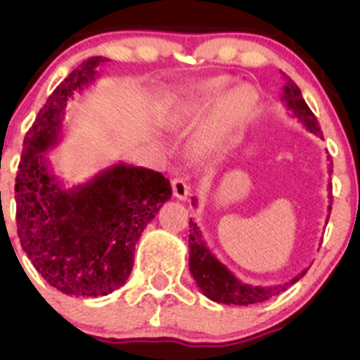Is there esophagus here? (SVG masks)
<instances>
[{
	"label": "esophagus",
	"instance_id": "1",
	"mask_svg": "<svg viewBox=\"0 0 360 360\" xmlns=\"http://www.w3.org/2000/svg\"><path fill=\"white\" fill-rule=\"evenodd\" d=\"M171 186L174 198L181 201H184L186 198L189 196V191H191V188H189V184L186 183V179H183V177H174V179L171 181Z\"/></svg>",
	"mask_w": 360,
	"mask_h": 360
}]
</instances>
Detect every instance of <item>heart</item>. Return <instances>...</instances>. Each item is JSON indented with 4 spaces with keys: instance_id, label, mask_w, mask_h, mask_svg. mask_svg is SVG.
I'll list each match as a JSON object with an SVG mask.
<instances>
[{
    "instance_id": "obj_1",
    "label": "heart",
    "mask_w": 360,
    "mask_h": 360,
    "mask_svg": "<svg viewBox=\"0 0 360 360\" xmlns=\"http://www.w3.org/2000/svg\"><path fill=\"white\" fill-rule=\"evenodd\" d=\"M229 88L230 79L225 77L198 82L167 115V125L172 130L201 125L189 143L194 160L210 159L223 150L254 108L257 96L250 86Z\"/></svg>"
}]
</instances>
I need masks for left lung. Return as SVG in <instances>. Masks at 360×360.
I'll return each mask as SVG.
<instances>
[{
	"label": "left lung",
	"instance_id": "1",
	"mask_svg": "<svg viewBox=\"0 0 360 360\" xmlns=\"http://www.w3.org/2000/svg\"><path fill=\"white\" fill-rule=\"evenodd\" d=\"M284 76V86L283 93H281V103L286 106L288 113L292 118H296L303 125L309 134L316 135V137L323 139L320 131V125L315 115L308 108V105L303 100V94L298 86L291 77ZM330 160V157H328ZM328 174H332V160L328 164ZM328 198L330 205L326 208V221H328L330 212H332V183H328ZM193 206H198V200L193 198ZM307 269H303L298 276H295L291 281L284 284H278V286H252V284L242 283L237 276L233 274L225 264L221 262L217 255L213 254L208 243L205 242L203 233H201L200 226L194 220H189V271L191 276L196 281L198 288L208 300L217 301V303L223 304H238V307H247V304L262 303V301L272 298V296L279 295L284 289H288L296 281H300L307 274Z\"/></svg>",
	"mask_w": 360,
	"mask_h": 360
}]
</instances>
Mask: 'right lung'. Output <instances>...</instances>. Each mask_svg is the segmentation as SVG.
I'll return each mask as SVG.
<instances>
[{"mask_svg": "<svg viewBox=\"0 0 360 360\" xmlns=\"http://www.w3.org/2000/svg\"><path fill=\"white\" fill-rule=\"evenodd\" d=\"M106 57H89L57 86L23 142L15 184L16 225L39 274L64 295L98 298L125 284L135 243L172 188L160 172L118 162L68 186L47 152L64 137L74 94L96 81Z\"/></svg>", "mask_w": 360, "mask_h": 360, "instance_id": "add662e5", "label": "right lung"}]
</instances>
